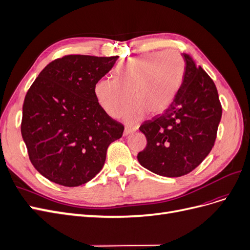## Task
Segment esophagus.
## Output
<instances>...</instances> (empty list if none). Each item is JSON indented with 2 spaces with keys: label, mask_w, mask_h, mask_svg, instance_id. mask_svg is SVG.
<instances>
[{
  "label": "esophagus",
  "mask_w": 250,
  "mask_h": 250,
  "mask_svg": "<svg viewBox=\"0 0 250 250\" xmlns=\"http://www.w3.org/2000/svg\"><path fill=\"white\" fill-rule=\"evenodd\" d=\"M137 130H138V128H125V129H124V135L131 134V133L135 132Z\"/></svg>",
  "instance_id": "obj_1"
}]
</instances>
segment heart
<instances>
[{"label": "heart", "mask_w": 250, "mask_h": 250, "mask_svg": "<svg viewBox=\"0 0 250 250\" xmlns=\"http://www.w3.org/2000/svg\"><path fill=\"white\" fill-rule=\"evenodd\" d=\"M116 78H102L96 83L95 96L111 118L123 115L131 98L134 102L124 115V122L135 126L149 111L157 115L167 109L185 75V62L176 50L146 53L117 65Z\"/></svg>", "instance_id": "1"}]
</instances>
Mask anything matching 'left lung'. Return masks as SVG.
I'll return each mask as SVG.
<instances>
[{
    "label": "left lung",
    "mask_w": 250,
    "mask_h": 250,
    "mask_svg": "<svg viewBox=\"0 0 250 250\" xmlns=\"http://www.w3.org/2000/svg\"><path fill=\"white\" fill-rule=\"evenodd\" d=\"M185 75L170 106L140 130L147 146L138 154L144 168L166 177L193 171L210 152L222 107L214 81L184 53Z\"/></svg>",
    "instance_id": "left-lung-1"
}]
</instances>
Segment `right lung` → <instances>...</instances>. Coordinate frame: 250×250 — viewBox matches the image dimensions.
<instances>
[{
	"label": "right lung",
	"instance_id": "right-lung-1",
	"mask_svg": "<svg viewBox=\"0 0 250 250\" xmlns=\"http://www.w3.org/2000/svg\"><path fill=\"white\" fill-rule=\"evenodd\" d=\"M118 56L67 55L50 62L29 88L22 105L21 137L43 177L78 187L99 173L110 144L124 126L103 110L95 85Z\"/></svg>",
	"mask_w": 250,
	"mask_h": 250
}]
</instances>
